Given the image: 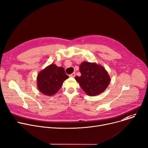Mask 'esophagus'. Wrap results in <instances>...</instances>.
Segmentation results:
<instances>
[{
	"instance_id": "esophagus-1",
	"label": "esophagus",
	"mask_w": 148,
	"mask_h": 148,
	"mask_svg": "<svg viewBox=\"0 0 148 148\" xmlns=\"http://www.w3.org/2000/svg\"><path fill=\"white\" fill-rule=\"evenodd\" d=\"M75 75V73H72L71 74H70L69 76H70V77H74Z\"/></svg>"
}]
</instances>
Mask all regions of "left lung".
Listing matches in <instances>:
<instances>
[{"instance_id": "obj_1", "label": "left lung", "mask_w": 148, "mask_h": 148, "mask_svg": "<svg viewBox=\"0 0 148 148\" xmlns=\"http://www.w3.org/2000/svg\"><path fill=\"white\" fill-rule=\"evenodd\" d=\"M81 76L75 79L83 90L90 96L103 92L108 87L110 78L105 69L96 62H83L79 65Z\"/></svg>"}]
</instances>
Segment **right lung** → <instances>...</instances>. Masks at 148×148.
<instances>
[{
  "mask_svg": "<svg viewBox=\"0 0 148 148\" xmlns=\"http://www.w3.org/2000/svg\"><path fill=\"white\" fill-rule=\"evenodd\" d=\"M68 78L63 67L52 64L38 73L37 88L43 95L51 96L58 91Z\"/></svg>",
  "mask_w": 148,
  "mask_h": 148,
  "instance_id": "obj_1",
  "label": "right lung"
}]
</instances>
